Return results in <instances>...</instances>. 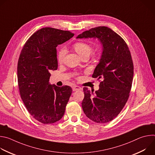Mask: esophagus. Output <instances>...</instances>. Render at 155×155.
Instances as JSON below:
<instances>
[{
    "label": "esophagus",
    "instance_id": "1",
    "mask_svg": "<svg viewBox=\"0 0 155 155\" xmlns=\"http://www.w3.org/2000/svg\"><path fill=\"white\" fill-rule=\"evenodd\" d=\"M81 90V88L80 86H78L75 85V86H74L72 87V90H73L74 91H78V90Z\"/></svg>",
    "mask_w": 155,
    "mask_h": 155
}]
</instances>
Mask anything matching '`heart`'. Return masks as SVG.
<instances>
[{"mask_svg": "<svg viewBox=\"0 0 155 155\" xmlns=\"http://www.w3.org/2000/svg\"><path fill=\"white\" fill-rule=\"evenodd\" d=\"M74 48L81 57L85 54H90L92 50V47L89 44L83 41L75 43L74 45ZM65 52L66 50L64 48H61L59 51L58 53V61L59 62H62L63 61L65 55Z\"/></svg>", "mask_w": 155, "mask_h": 155, "instance_id": "obj_1", "label": "heart"}]
</instances>
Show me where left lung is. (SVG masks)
Returning a JSON list of instances; mask_svg holds the SVG:
<instances>
[{"label":"left lung","instance_id":"8db88e82","mask_svg":"<svg viewBox=\"0 0 155 155\" xmlns=\"http://www.w3.org/2000/svg\"><path fill=\"white\" fill-rule=\"evenodd\" d=\"M83 38H97L102 43L101 58L92 77L103 80L94 93L83 88L82 108L88 118L106 123L118 116L127 101L133 80V62L125 41L111 29L94 28L77 37Z\"/></svg>","mask_w":155,"mask_h":155}]
</instances>
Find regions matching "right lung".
<instances>
[{"label": "right lung", "mask_w": 155, "mask_h": 155, "mask_svg": "<svg viewBox=\"0 0 155 155\" xmlns=\"http://www.w3.org/2000/svg\"><path fill=\"white\" fill-rule=\"evenodd\" d=\"M74 34L44 28L33 34L21 50L17 76L19 93L27 110L38 121L51 124L63 117L72 90L49 82L50 71L58 69L56 47Z\"/></svg>", "instance_id": "add662e5"}]
</instances>
